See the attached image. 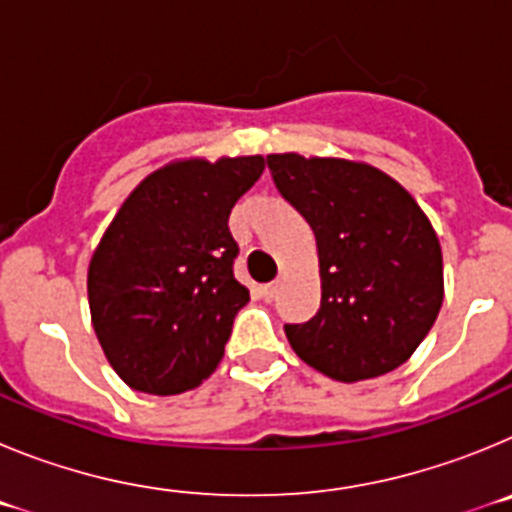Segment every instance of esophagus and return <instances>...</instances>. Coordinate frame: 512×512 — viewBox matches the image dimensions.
I'll return each mask as SVG.
<instances>
[{
  "mask_svg": "<svg viewBox=\"0 0 512 512\" xmlns=\"http://www.w3.org/2000/svg\"><path fill=\"white\" fill-rule=\"evenodd\" d=\"M259 292H261V297H264L266 302H271V300H274V297L279 295V284H264V287H261Z\"/></svg>",
  "mask_w": 512,
  "mask_h": 512,
  "instance_id": "obj_1",
  "label": "esophagus"
}]
</instances>
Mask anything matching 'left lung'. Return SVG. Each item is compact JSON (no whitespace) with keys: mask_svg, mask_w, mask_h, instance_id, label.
<instances>
[{"mask_svg":"<svg viewBox=\"0 0 512 512\" xmlns=\"http://www.w3.org/2000/svg\"><path fill=\"white\" fill-rule=\"evenodd\" d=\"M266 164L318 243L320 310L307 323L284 325L295 354L338 382L405 364L443 302L431 220L408 189L361 161L271 153Z\"/></svg>","mask_w":512,"mask_h":512,"instance_id":"left-lung-1","label":"left lung"}]
</instances>
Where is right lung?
Returning <instances> with one entry per match:
<instances>
[{"mask_svg":"<svg viewBox=\"0 0 512 512\" xmlns=\"http://www.w3.org/2000/svg\"><path fill=\"white\" fill-rule=\"evenodd\" d=\"M264 156L171 161L122 202L89 261L94 333L122 382L148 395L194 390L215 372L248 289L233 277L230 210Z\"/></svg>","mask_w":512,"mask_h":512,"instance_id":"obj_1","label":"right lung"}]
</instances>
